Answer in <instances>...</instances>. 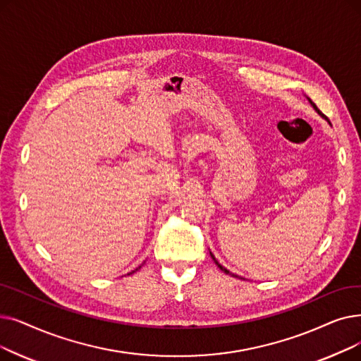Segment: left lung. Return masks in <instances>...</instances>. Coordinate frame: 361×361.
Returning a JSON list of instances; mask_svg holds the SVG:
<instances>
[{
	"label": "left lung",
	"instance_id": "1",
	"mask_svg": "<svg viewBox=\"0 0 361 361\" xmlns=\"http://www.w3.org/2000/svg\"><path fill=\"white\" fill-rule=\"evenodd\" d=\"M310 103H311V104H312V107H314V109H316V112H317V114H319V115H322V112H320V111H319V109H317V106H316V104H314V103H312V102H311V100H310ZM322 116H323V115H322ZM323 118H324V116H323ZM327 122H329V121H327ZM329 123H331V122H329ZM209 254H211V257H212V259H214V262H215V264H216V267H218V269H219V270H221V271H224V273H226V274H230V276H233V277H238V276H236V274H233V273H230V271H228V270H227V269H224V267H223V265H221V264H219V262H218V261H216V259H215V257H214V254H212V252H209Z\"/></svg>",
	"mask_w": 361,
	"mask_h": 361
}]
</instances>
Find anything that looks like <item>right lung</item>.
Segmentation results:
<instances>
[{
    "label": "right lung",
    "mask_w": 361,
    "mask_h": 361,
    "mask_svg": "<svg viewBox=\"0 0 361 361\" xmlns=\"http://www.w3.org/2000/svg\"><path fill=\"white\" fill-rule=\"evenodd\" d=\"M138 269H142V265H140V267H138ZM138 269H135V270H134V271H137V270H138ZM134 271H131V273H130V274H133V273H134Z\"/></svg>",
    "instance_id": "right-lung-1"
}]
</instances>
